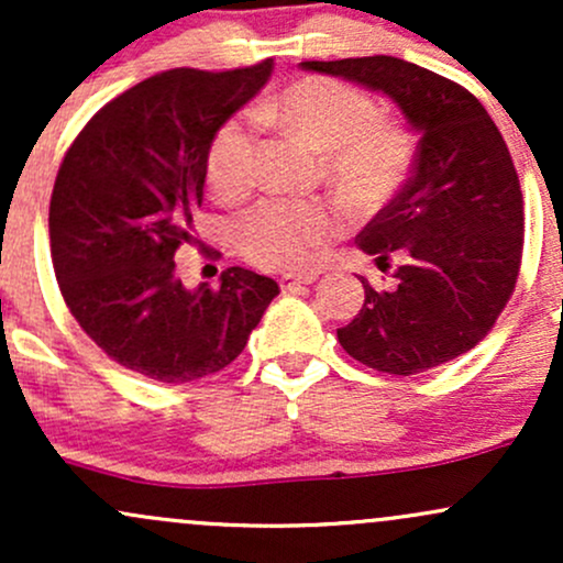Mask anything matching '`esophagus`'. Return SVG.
I'll use <instances>...</instances> for the list:
<instances>
[{"label":"esophagus","instance_id":"esophagus-1","mask_svg":"<svg viewBox=\"0 0 563 563\" xmlns=\"http://www.w3.org/2000/svg\"><path fill=\"white\" fill-rule=\"evenodd\" d=\"M318 280V275L314 273H307V275H283L280 277V288L286 290H296V288H301V286H312V283Z\"/></svg>","mask_w":563,"mask_h":563}]
</instances>
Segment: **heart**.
I'll return each mask as SVG.
<instances>
[{"instance_id": "b5f03b06", "label": "heart", "mask_w": 563, "mask_h": 563, "mask_svg": "<svg viewBox=\"0 0 563 563\" xmlns=\"http://www.w3.org/2000/svg\"><path fill=\"white\" fill-rule=\"evenodd\" d=\"M262 124L301 134L325 153L328 174L354 198L376 200L402 179L412 142L397 121L378 115L371 95L339 79H301L254 108ZM256 132L249 115L217 129L206 153V179L219 198H238L254 185ZM335 232L322 203L264 198L235 219V241L251 262L269 269H299Z\"/></svg>"}]
</instances>
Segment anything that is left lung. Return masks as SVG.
Returning <instances> with one entry per match:
<instances>
[{"label": "left lung", "instance_id": "obj_1", "mask_svg": "<svg viewBox=\"0 0 563 563\" xmlns=\"http://www.w3.org/2000/svg\"><path fill=\"white\" fill-rule=\"evenodd\" d=\"M299 66L389 97L418 134L405 187L357 235L376 264L405 256L397 288L378 294L363 280L365 303L339 328L341 346L394 376L455 360L495 325L519 275L525 209L506 140L468 89L416 63L373 55Z\"/></svg>", "mask_w": 563, "mask_h": 563}]
</instances>
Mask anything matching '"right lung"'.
I'll return each mask as SVG.
<instances>
[{"mask_svg":"<svg viewBox=\"0 0 563 563\" xmlns=\"http://www.w3.org/2000/svg\"><path fill=\"white\" fill-rule=\"evenodd\" d=\"M273 66L151 76L100 108L63 158L49 200L60 294L84 333L140 376L177 386L222 371L280 294L243 267L219 288H185L174 264L192 243L209 142Z\"/></svg>","mask_w":563,"mask_h":563,"instance_id":"right-lung-1","label":"right lung"}]
</instances>
